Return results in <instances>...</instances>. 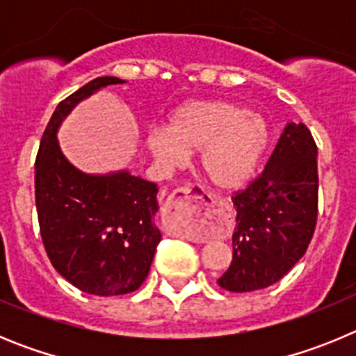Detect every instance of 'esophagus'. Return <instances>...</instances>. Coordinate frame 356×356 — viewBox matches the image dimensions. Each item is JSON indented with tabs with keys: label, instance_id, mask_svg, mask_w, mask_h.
Masks as SVG:
<instances>
[{
	"label": "esophagus",
	"instance_id": "1",
	"mask_svg": "<svg viewBox=\"0 0 356 356\" xmlns=\"http://www.w3.org/2000/svg\"><path fill=\"white\" fill-rule=\"evenodd\" d=\"M169 219L181 235H191L203 228L212 207V197L197 185L176 188L169 196Z\"/></svg>",
	"mask_w": 356,
	"mask_h": 356
}]
</instances>
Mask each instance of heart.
<instances>
[{
  "label": "heart",
  "mask_w": 356,
  "mask_h": 356,
  "mask_svg": "<svg viewBox=\"0 0 356 356\" xmlns=\"http://www.w3.org/2000/svg\"><path fill=\"white\" fill-rule=\"evenodd\" d=\"M269 144V128L232 102H194L176 110L165 128H151L146 146L165 169L181 168L191 151L212 185L235 191L248 184Z\"/></svg>",
  "instance_id": "b5f03b06"
}]
</instances>
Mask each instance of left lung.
<instances>
[{
	"label": "left lung",
	"instance_id": "obj_1",
	"mask_svg": "<svg viewBox=\"0 0 356 356\" xmlns=\"http://www.w3.org/2000/svg\"><path fill=\"white\" fill-rule=\"evenodd\" d=\"M317 191L316 140L303 122H289L264 171L232 196L234 259L219 287L250 292L284 278L314 237Z\"/></svg>",
	"mask_w": 356,
	"mask_h": 356
}]
</instances>
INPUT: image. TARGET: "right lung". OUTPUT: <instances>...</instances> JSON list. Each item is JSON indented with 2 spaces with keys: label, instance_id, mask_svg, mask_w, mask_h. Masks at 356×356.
<instances>
[{
  "label": "right lung",
  "instance_id": "add662e5",
  "mask_svg": "<svg viewBox=\"0 0 356 356\" xmlns=\"http://www.w3.org/2000/svg\"><path fill=\"white\" fill-rule=\"evenodd\" d=\"M102 76L62 99L40 139L35 159V205L44 250L69 284L94 296H119L144 284L160 242L153 222L156 184L118 172L83 175L62 155L56 128L80 99L106 85Z\"/></svg>",
  "mask_w": 356,
  "mask_h": 356
}]
</instances>
